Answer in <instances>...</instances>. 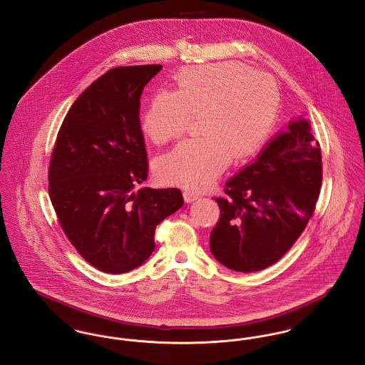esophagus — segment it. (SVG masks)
Masks as SVG:
<instances>
[{
  "label": "esophagus",
  "mask_w": 365,
  "mask_h": 365,
  "mask_svg": "<svg viewBox=\"0 0 365 365\" xmlns=\"http://www.w3.org/2000/svg\"><path fill=\"white\" fill-rule=\"evenodd\" d=\"M183 198H185L186 202H193L194 200L198 198V195L194 194L193 192H190V190H185L183 192Z\"/></svg>",
  "instance_id": "1"
}]
</instances>
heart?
I'll return each mask as SVG.
<instances>
[{
	"label": "heart",
	"mask_w": 365,
	"mask_h": 365,
	"mask_svg": "<svg viewBox=\"0 0 365 365\" xmlns=\"http://www.w3.org/2000/svg\"><path fill=\"white\" fill-rule=\"evenodd\" d=\"M178 91L160 89L143 111L140 125L155 145L180 138L200 117L201 136L183 140L155 165L161 182L205 190L227 168L260 150L279 115L273 80L241 63L185 67Z\"/></svg>",
	"instance_id": "obj_1"
}]
</instances>
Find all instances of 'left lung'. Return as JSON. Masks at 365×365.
<instances>
[{"label":"left lung","mask_w":365,"mask_h":365,"mask_svg":"<svg viewBox=\"0 0 365 365\" xmlns=\"http://www.w3.org/2000/svg\"><path fill=\"white\" fill-rule=\"evenodd\" d=\"M320 143L299 118L215 197L220 216L210 247L230 270L252 273L284 257L303 233L322 189Z\"/></svg>","instance_id":"8db88e82"}]
</instances>
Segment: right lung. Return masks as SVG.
<instances>
[{
	"label": "right lung",
	"mask_w": 365,
	"mask_h": 365,
	"mask_svg": "<svg viewBox=\"0 0 365 365\" xmlns=\"http://www.w3.org/2000/svg\"><path fill=\"white\" fill-rule=\"evenodd\" d=\"M161 65L108 70L77 98L58 132L48 192L66 237L89 264L121 274L148 260L158 223L183 205L179 189L133 187L148 178L139 108Z\"/></svg>",
	"instance_id": "1"
}]
</instances>
